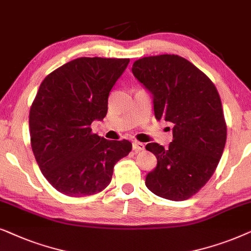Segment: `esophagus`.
<instances>
[{
  "instance_id": "esophagus-1",
  "label": "esophagus",
  "mask_w": 251,
  "mask_h": 251,
  "mask_svg": "<svg viewBox=\"0 0 251 251\" xmlns=\"http://www.w3.org/2000/svg\"><path fill=\"white\" fill-rule=\"evenodd\" d=\"M132 147H133V150H134V151H141V150L145 149V146H143V143L139 142V141H133Z\"/></svg>"
}]
</instances>
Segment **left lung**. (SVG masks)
Masks as SVG:
<instances>
[{
    "mask_svg": "<svg viewBox=\"0 0 251 251\" xmlns=\"http://www.w3.org/2000/svg\"><path fill=\"white\" fill-rule=\"evenodd\" d=\"M132 72L152 95L156 119L173 124L169 148L156 142L146 146L157 158L146 186L159 198L185 201L209 181L225 148L218 91L201 70L178 55L140 58Z\"/></svg>",
    "mask_w": 251,
    "mask_h": 251,
    "instance_id": "1",
    "label": "left lung"
}]
</instances>
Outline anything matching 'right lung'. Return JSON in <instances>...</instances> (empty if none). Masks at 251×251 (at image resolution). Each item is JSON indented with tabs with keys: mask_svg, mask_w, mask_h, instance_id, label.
<instances>
[{
	"mask_svg": "<svg viewBox=\"0 0 251 251\" xmlns=\"http://www.w3.org/2000/svg\"><path fill=\"white\" fill-rule=\"evenodd\" d=\"M128 58L80 57L43 79L29 110L33 153L42 175L64 195L81 198L102 192L113 166L132 143L109 141L92 133L91 124L108 112V98Z\"/></svg>",
	"mask_w": 251,
	"mask_h": 251,
	"instance_id": "right-lung-1",
	"label": "right lung"
}]
</instances>
